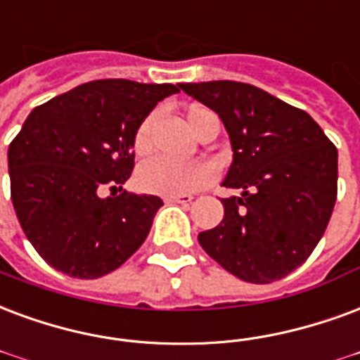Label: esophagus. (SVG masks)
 <instances>
[{"instance_id":"34e87169","label":"esophagus","mask_w":360,"mask_h":360,"mask_svg":"<svg viewBox=\"0 0 360 360\" xmlns=\"http://www.w3.org/2000/svg\"><path fill=\"white\" fill-rule=\"evenodd\" d=\"M166 202H177V204H191L193 194H175V196H166Z\"/></svg>"}]
</instances>
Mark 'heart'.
<instances>
[{"label": "heart", "instance_id": "heart-1", "mask_svg": "<svg viewBox=\"0 0 360 360\" xmlns=\"http://www.w3.org/2000/svg\"><path fill=\"white\" fill-rule=\"evenodd\" d=\"M214 116L207 108L194 106L187 114L188 126L196 135H200L206 120ZM156 114H148L133 137V148L137 154H145L150 150V131H153ZM214 177V167L207 162H172L166 158H150L143 162L137 172V187L141 191L160 196H175V194H187L198 188L206 187Z\"/></svg>", "mask_w": 360, "mask_h": 360}]
</instances>
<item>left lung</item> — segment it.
Masks as SVG:
<instances>
[{
	"instance_id": "obj_1",
	"label": "left lung",
	"mask_w": 360,
	"mask_h": 360,
	"mask_svg": "<svg viewBox=\"0 0 360 360\" xmlns=\"http://www.w3.org/2000/svg\"><path fill=\"white\" fill-rule=\"evenodd\" d=\"M227 129L233 164L219 225L198 234L206 254L242 281L269 284L297 269L326 231L338 194V150L305 110L231 79L181 84Z\"/></svg>"
}]
</instances>
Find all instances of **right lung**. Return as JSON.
<instances>
[{
	"label": "right lung",
	"mask_w": 360,
	"mask_h": 360,
	"mask_svg": "<svg viewBox=\"0 0 360 360\" xmlns=\"http://www.w3.org/2000/svg\"><path fill=\"white\" fill-rule=\"evenodd\" d=\"M179 87L95 79L28 114L7 153L11 198L26 238L51 267L98 278L145 242L164 202L122 185L135 166L137 127ZM105 186L110 197L100 196Z\"/></svg>",
	"instance_id": "1"
}]
</instances>
